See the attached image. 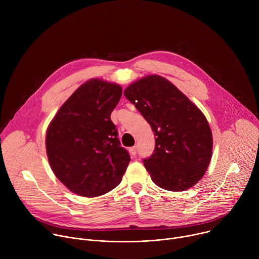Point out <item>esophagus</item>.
<instances>
[{
  "label": "esophagus",
  "mask_w": 259,
  "mask_h": 259,
  "mask_svg": "<svg viewBox=\"0 0 259 259\" xmlns=\"http://www.w3.org/2000/svg\"><path fill=\"white\" fill-rule=\"evenodd\" d=\"M130 154H131L133 157L136 156V154H137V147H136V146L131 147V149H130Z\"/></svg>",
  "instance_id": "34e87169"
}]
</instances>
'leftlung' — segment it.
<instances>
[{"label":"left lung","mask_w":259,"mask_h":259,"mask_svg":"<svg viewBox=\"0 0 259 259\" xmlns=\"http://www.w3.org/2000/svg\"><path fill=\"white\" fill-rule=\"evenodd\" d=\"M124 95L155 132L154 153L143 160L152 180L171 192L192 188L204 176L212 156V133L203 113L157 75L132 83Z\"/></svg>","instance_id":"left-lung-1"}]
</instances>
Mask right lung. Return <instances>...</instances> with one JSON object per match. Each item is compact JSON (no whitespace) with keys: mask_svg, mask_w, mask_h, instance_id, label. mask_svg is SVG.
Segmentation results:
<instances>
[{"mask_svg":"<svg viewBox=\"0 0 259 259\" xmlns=\"http://www.w3.org/2000/svg\"><path fill=\"white\" fill-rule=\"evenodd\" d=\"M121 86L91 79L62 104L46 134V151L55 176L72 193L98 197L114 190L130 162L110 120Z\"/></svg>","mask_w":259,"mask_h":259,"instance_id":"obj_1","label":"right lung"}]
</instances>
